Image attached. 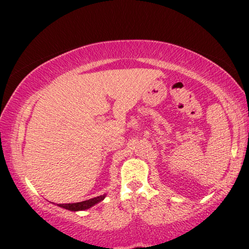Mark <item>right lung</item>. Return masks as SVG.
I'll list each match as a JSON object with an SVG mask.
<instances>
[{"mask_svg": "<svg viewBox=\"0 0 249 249\" xmlns=\"http://www.w3.org/2000/svg\"><path fill=\"white\" fill-rule=\"evenodd\" d=\"M104 198H105V194H103V196H97V198L85 200V201L73 202V204H59L58 206L67 208V210H70V211H83V210H88V208H90L91 206H93V205H96L97 202L102 201Z\"/></svg>", "mask_w": 249, "mask_h": 249, "instance_id": "1", "label": "right lung"}]
</instances>
